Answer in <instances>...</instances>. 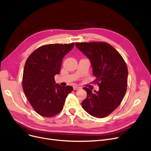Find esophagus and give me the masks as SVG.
Returning <instances> with one entry per match:
<instances>
[{"label":"esophagus","instance_id":"34e87169","mask_svg":"<svg viewBox=\"0 0 151 151\" xmlns=\"http://www.w3.org/2000/svg\"><path fill=\"white\" fill-rule=\"evenodd\" d=\"M80 88V87H79V86H73V89H74L75 91L78 90V89H79Z\"/></svg>","mask_w":151,"mask_h":151}]
</instances>
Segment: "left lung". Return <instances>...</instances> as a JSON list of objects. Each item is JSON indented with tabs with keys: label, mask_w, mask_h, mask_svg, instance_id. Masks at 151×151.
<instances>
[{
	"label": "left lung",
	"mask_w": 151,
	"mask_h": 151,
	"mask_svg": "<svg viewBox=\"0 0 151 151\" xmlns=\"http://www.w3.org/2000/svg\"><path fill=\"white\" fill-rule=\"evenodd\" d=\"M93 66L99 91L83 88L87 97L81 103L85 111L96 118L106 117L119 106L127 89L128 68L120 53L105 42H76Z\"/></svg>",
	"instance_id": "1"
}]
</instances>
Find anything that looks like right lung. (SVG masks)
I'll return each mask as SVG.
<instances>
[{"label": "right lung", "instance_id": "1", "mask_svg": "<svg viewBox=\"0 0 151 151\" xmlns=\"http://www.w3.org/2000/svg\"><path fill=\"white\" fill-rule=\"evenodd\" d=\"M75 42L51 44L36 49L27 58L23 70L22 85L33 109L44 117H52L63 109L65 99L73 90L71 86L55 84L62 59L73 49Z\"/></svg>", "mask_w": 151, "mask_h": 151}]
</instances>
